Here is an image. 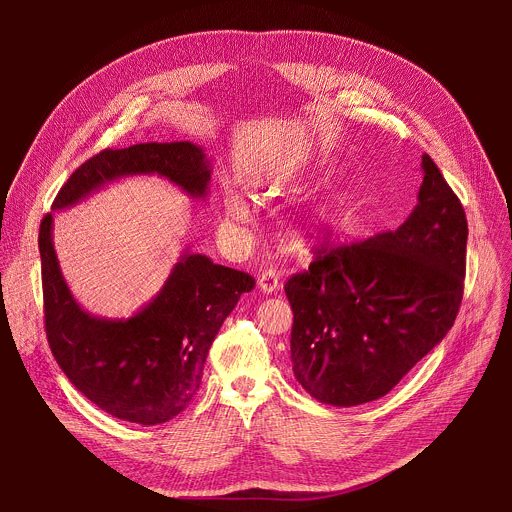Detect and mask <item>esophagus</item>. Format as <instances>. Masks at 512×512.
<instances>
[{"instance_id":"1","label":"esophagus","mask_w":512,"mask_h":512,"mask_svg":"<svg viewBox=\"0 0 512 512\" xmlns=\"http://www.w3.org/2000/svg\"><path fill=\"white\" fill-rule=\"evenodd\" d=\"M257 283L265 291V294H275V291L279 289V273L273 267H267L259 273Z\"/></svg>"}]
</instances>
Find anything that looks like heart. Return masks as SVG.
<instances>
[{
  "mask_svg": "<svg viewBox=\"0 0 512 512\" xmlns=\"http://www.w3.org/2000/svg\"><path fill=\"white\" fill-rule=\"evenodd\" d=\"M298 176H300L298 172H279L271 180V190L277 192L283 186L294 184ZM225 212H227L231 221H239V218H243L247 214V206L241 198H229L227 204H225ZM346 218H348V198L346 196H336L332 202L324 204L322 208H318L310 216H306L304 221L296 227V231H294L296 241L304 245V243L312 241L314 237L324 235L326 231L338 229L340 225H344Z\"/></svg>",
  "mask_w": 512,
  "mask_h": 512,
  "instance_id": "heart-1",
  "label": "heart"
}]
</instances>
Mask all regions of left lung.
I'll use <instances>...</instances> for the list:
<instances>
[{"mask_svg": "<svg viewBox=\"0 0 512 512\" xmlns=\"http://www.w3.org/2000/svg\"><path fill=\"white\" fill-rule=\"evenodd\" d=\"M407 221L350 245L322 243L291 275V367L320 403L352 407L387 395L454 326L466 273L460 198L423 154Z\"/></svg>", "mask_w": 512, "mask_h": 512, "instance_id": "obj_1", "label": "left lung"}]
</instances>
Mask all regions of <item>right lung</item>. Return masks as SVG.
<instances>
[{
	"mask_svg": "<svg viewBox=\"0 0 512 512\" xmlns=\"http://www.w3.org/2000/svg\"><path fill=\"white\" fill-rule=\"evenodd\" d=\"M208 164L190 141L103 150L72 172L52 210L133 174H160L200 198L210 180ZM38 247L44 328L58 367L99 409L139 425L166 423L192 403L214 336L255 287L245 271L184 253L148 306L127 320H105L87 314L70 294L52 245V212L42 218Z\"/></svg>",
	"mask_w": 512,
	"mask_h": 512,
	"instance_id": "1",
	"label": "right lung"
}]
</instances>
